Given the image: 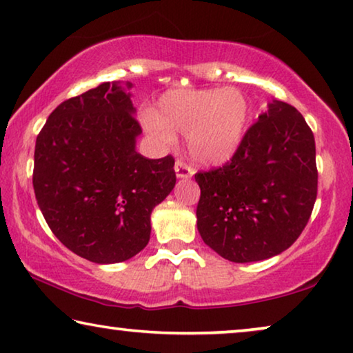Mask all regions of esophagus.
Returning <instances> with one entry per match:
<instances>
[{
  "instance_id": "1",
  "label": "esophagus",
  "mask_w": 353,
  "mask_h": 353,
  "mask_svg": "<svg viewBox=\"0 0 353 353\" xmlns=\"http://www.w3.org/2000/svg\"><path fill=\"white\" fill-rule=\"evenodd\" d=\"M175 173H176V178H191L194 172L191 167L184 164L183 161H176L175 162Z\"/></svg>"
}]
</instances>
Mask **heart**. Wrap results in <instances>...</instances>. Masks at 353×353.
Listing matches in <instances>:
<instances>
[{
    "label": "heart",
    "mask_w": 353,
    "mask_h": 353,
    "mask_svg": "<svg viewBox=\"0 0 353 353\" xmlns=\"http://www.w3.org/2000/svg\"><path fill=\"white\" fill-rule=\"evenodd\" d=\"M251 101L238 88L172 90L158 110L145 117L146 129L170 145L186 134L191 158L200 165L219 167L238 153L251 121Z\"/></svg>",
    "instance_id": "obj_1"
}]
</instances>
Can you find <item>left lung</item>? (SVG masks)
Instances as JSON below:
<instances>
[{
    "instance_id": "left-lung-1",
    "label": "left lung",
    "mask_w": 353,
    "mask_h": 353,
    "mask_svg": "<svg viewBox=\"0 0 353 353\" xmlns=\"http://www.w3.org/2000/svg\"><path fill=\"white\" fill-rule=\"evenodd\" d=\"M195 181L205 245L235 263L278 256L300 236L316 202L314 134L295 107L270 102L230 162Z\"/></svg>"
}]
</instances>
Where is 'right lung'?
<instances>
[{"label":"right lung","instance_id":"1","mask_svg":"<svg viewBox=\"0 0 353 353\" xmlns=\"http://www.w3.org/2000/svg\"><path fill=\"white\" fill-rule=\"evenodd\" d=\"M132 83L105 82L50 113L36 139L34 188L48 227L90 262H124L148 245L151 213L175 188L172 156L146 159Z\"/></svg>","mask_w":353,"mask_h":353}]
</instances>
